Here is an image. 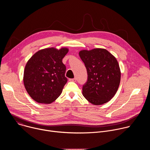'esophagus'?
<instances>
[{
	"mask_svg": "<svg viewBox=\"0 0 150 150\" xmlns=\"http://www.w3.org/2000/svg\"><path fill=\"white\" fill-rule=\"evenodd\" d=\"M69 81H71V82H75L76 81V78H72V79H69Z\"/></svg>",
	"mask_w": 150,
	"mask_h": 150,
	"instance_id": "1",
	"label": "esophagus"
}]
</instances>
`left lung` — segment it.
I'll list each match as a JSON object with an SVG mask.
<instances>
[{
	"label": "left lung",
	"instance_id": "left-lung-1",
	"mask_svg": "<svg viewBox=\"0 0 150 150\" xmlns=\"http://www.w3.org/2000/svg\"><path fill=\"white\" fill-rule=\"evenodd\" d=\"M79 55L88 74L82 95L94 105L108 103L115 96L120 82L121 72L116 57L101 48L82 50Z\"/></svg>",
	"mask_w": 150,
	"mask_h": 150
}]
</instances>
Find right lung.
<instances>
[{
	"label": "right lung",
	"instance_id": "1",
	"mask_svg": "<svg viewBox=\"0 0 150 150\" xmlns=\"http://www.w3.org/2000/svg\"><path fill=\"white\" fill-rule=\"evenodd\" d=\"M69 52L67 47L41 49L27 62L24 72V87L36 102L50 104L61 94L67 82L66 67L63 58Z\"/></svg>",
	"mask_w": 150,
	"mask_h": 150
}]
</instances>
